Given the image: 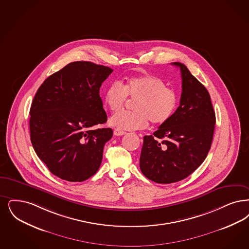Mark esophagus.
Instances as JSON below:
<instances>
[{
	"mask_svg": "<svg viewBox=\"0 0 249 249\" xmlns=\"http://www.w3.org/2000/svg\"><path fill=\"white\" fill-rule=\"evenodd\" d=\"M126 132L125 131H123V130H121V129H114V134L116 135V136H122V135H124Z\"/></svg>",
	"mask_w": 249,
	"mask_h": 249,
	"instance_id": "obj_1",
	"label": "esophagus"
}]
</instances>
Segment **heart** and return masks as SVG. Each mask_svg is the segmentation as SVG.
Segmentation results:
<instances>
[{
  "label": "heart",
  "mask_w": 249,
  "mask_h": 249,
  "mask_svg": "<svg viewBox=\"0 0 249 249\" xmlns=\"http://www.w3.org/2000/svg\"><path fill=\"white\" fill-rule=\"evenodd\" d=\"M135 100L133 112L121 111L110 118V124L124 130L144 129L149 120L164 124L173 116L178 106V95L160 77L142 75L130 77L121 83L112 81L105 91V102L111 111L123 107L127 97Z\"/></svg>",
  "instance_id": "obj_1"
}]
</instances>
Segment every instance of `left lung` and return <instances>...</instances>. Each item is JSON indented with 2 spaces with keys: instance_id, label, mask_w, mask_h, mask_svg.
Listing matches in <instances>:
<instances>
[{
  "instance_id": "obj_1",
  "label": "left lung",
  "mask_w": 249,
  "mask_h": 249,
  "mask_svg": "<svg viewBox=\"0 0 249 249\" xmlns=\"http://www.w3.org/2000/svg\"><path fill=\"white\" fill-rule=\"evenodd\" d=\"M172 65L181 74L179 107L153 135L143 137L140 157L142 174L165 184L185 179L206 160L216 123L208 89L183 64Z\"/></svg>"
}]
</instances>
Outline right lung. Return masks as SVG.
Returning a JSON list of instances; mask_svg holds the SVG:
<instances>
[{
  "label": "right lung",
  "instance_id": "obj_1",
  "mask_svg": "<svg viewBox=\"0 0 249 249\" xmlns=\"http://www.w3.org/2000/svg\"><path fill=\"white\" fill-rule=\"evenodd\" d=\"M113 72L87 61L72 62L43 81L30 107V141L37 156L60 179L83 181L94 175L113 136L100 87Z\"/></svg>",
  "mask_w": 249,
  "mask_h": 249
}]
</instances>
